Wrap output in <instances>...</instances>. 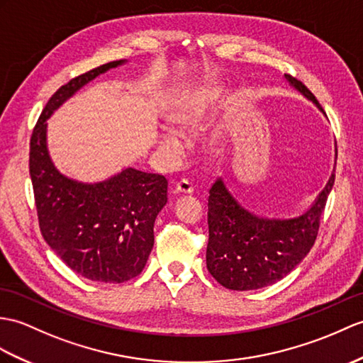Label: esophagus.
<instances>
[{"label": "esophagus", "mask_w": 363, "mask_h": 363, "mask_svg": "<svg viewBox=\"0 0 363 363\" xmlns=\"http://www.w3.org/2000/svg\"><path fill=\"white\" fill-rule=\"evenodd\" d=\"M174 190H176V193H179V195H191V193H193L191 184L189 181H185V179H182V181L176 184Z\"/></svg>", "instance_id": "esophagus-1"}]
</instances>
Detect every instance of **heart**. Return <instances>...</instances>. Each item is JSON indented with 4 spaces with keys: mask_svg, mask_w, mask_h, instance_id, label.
I'll return each instance as SVG.
<instances>
[{
    "mask_svg": "<svg viewBox=\"0 0 363 363\" xmlns=\"http://www.w3.org/2000/svg\"><path fill=\"white\" fill-rule=\"evenodd\" d=\"M218 96V89H204L199 91L195 97H191L189 100V104H185L178 111L173 113L170 116V123L172 128L176 133H184L187 130L195 128V126L199 123L201 117L204 116L206 109L208 105L213 102V99ZM159 143L161 147L170 155H178L179 153V140L176 139V136L170 133H165L159 139Z\"/></svg>",
    "mask_w": 363,
    "mask_h": 363,
    "instance_id": "obj_1",
    "label": "heart"
}]
</instances>
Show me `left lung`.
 <instances>
[{
  "instance_id": "obj_1",
  "label": "left lung",
  "mask_w": 363,
  "mask_h": 363,
  "mask_svg": "<svg viewBox=\"0 0 363 363\" xmlns=\"http://www.w3.org/2000/svg\"><path fill=\"white\" fill-rule=\"evenodd\" d=\"M284 77L323 113L315 96L300 80L289 74ZM334 179L333 173L314 204L288 220L254 215L230 195L221 178L216 179L208 196V272L232 291H254L280 281L314 246Z\"/></svg>"
}]
</instances>
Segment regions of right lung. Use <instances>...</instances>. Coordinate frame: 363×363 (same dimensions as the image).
Instances as JSON below:
<instances>
[{
  "instance_id": "right-lung-1",
  "label": "right lung",
  "mask_w": 363,
  "mask_h": 363,
  "mask_svg": "<svg viewBox=\"0 0 363 363\" xmlns=\"http://www.w3.org/2000/svg\"><path fill=\"white\" fill-rule=\"evenodd\" d=\"M125 62L105 63L58 88L30 138L29 172L41 235L66 266L97 283L128 281L145 267L168 182L131 167L94 184L67 178L50 161L46 121L80 88Z\"/></svg>"
}]
</instances>
